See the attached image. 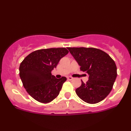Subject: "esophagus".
<instances>
[{"label":"esophagus","instance_id":"34e87169","mask_svg":"<svg viewBox=\"0 0 131 131\" xmlns=\"http://www.w3.org/2000/svg\"><path fill=\"white\" fill-rule=\"evenodd\" d=\"M67 79L69 81H71L72 80V79H73V78L71 77V76H68V77H67Z\"/></svg>","mask_w":131,"mask_h":131}]
</instances>
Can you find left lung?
I'll use <instances>...</instances> for the list:
<instances>
[{
    "mask_svg": "<svg viewBox=\"0 0 131 131\" xmlns=\"http://www.w3.org/2000/svg\"><path fill=\"white\" fill-rule=\"evenodd\" d=\"M80 70L88 74L89 80L76 89L81 100L95 104L106 98L112 91L117 76L115 62L108 54L92 47H68Z\"/></svg>",
    "mask_w": 131,
    "mask_h": 131,
    "instance_id": "8db88e82",
    "label": "left lung"
}]
</instances>
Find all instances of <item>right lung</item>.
Listing matches in <instances>:
<instances>
[{"instance_id": "right-lung-1", "label": "right lung", "mask_w": 131, "mask_h": 131, "mask_svg": "<svg viewBox=\"0 0 131 131\" xmlns=\"http://www.w3.org/2000/svg\"><path fill=\"white\" fill-rule=\"evenodd\" d=\"M68 52L64 47L40 49L29 54L22 61L19 76L24 88L33 99L47 103L58 95L67 78L57 79L51 72Z\"/></svg>"}]
</instances>
